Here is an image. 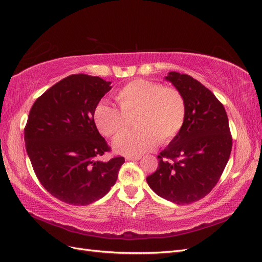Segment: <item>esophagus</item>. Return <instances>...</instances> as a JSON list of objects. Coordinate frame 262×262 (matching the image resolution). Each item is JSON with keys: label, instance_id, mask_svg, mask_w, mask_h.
I'll return each mask as SVG.
<instances>
[{"label": "esophagus", "instance_id": "esophagus-1", "mask_svg": "<svg viewBox=\"0 0 262 262\" xmlns=\"http://www.w3.org/2000/svg\"><path fill=\"white\" fill-rule=\"evenodd\" d=\"M140 158H141L140 155H137V156L129 155V156H125V161H139Z\"/></svg>", "mask_w": 262, "mask_h": 262}]
</instances>
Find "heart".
<instances>
[{"label":"heart","instance_id":"heart-1","mask_svg":"<svg viewBox=\"0 0 262 262\" xmlns=\"http://www.w3.org/2000/svg\"><path fill=\"white\" fill-rule=\"evenodd\" d=\"M119 110L106 101L94 108L93 121L106 138H115L133 116L136 129L120 134L114 143L117 152L140 155L153 149L158 142L166 145L175 139L185 124L187 105L184 95L175 87L137 78L115 94Z\"/></svg>","mask_w":262,"mask_h":262}]
</instances>
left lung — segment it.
I'll return each mask as SVG.
<instances>
[{
	"mask_svg": "<svg viewBox=\"0 0 262 262\" xmlns=\"http://www.w3.org/2000/svg\"><path fill=\"white\" fill-rule=\"evenodd\" d=\"M184 95L185 124L157 156L158 167L146 178L163 199L190 204L202 199L219 182L231 155L233 139L224 106L209 89L188 74L166 76Z\"/></svg>",
	"mask_w": 262,
	"mask_h": 262,
	"instance_id": "1",
	"label": "left lung"
}]
</instances>
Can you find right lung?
Wrapping results in <instances>:
<instances>
[{
  "mask_svg": "<svg viewBox=\"0 0 262 262\" xmlns=\"http://www.w3.org/2000/svg\"><path fill=\"white\" fill-rule=\"evenodd\" d=\"M99 76L72 74L38 97L24 129L27 154L38 180L60 201L87 205L106 195L124 163L96 158L110 152L93 121L94 108L110 91Z\"/></svg>",
  "mask_w": 262,
  "mask_h": 262,
  "instance_id": "1",
  "label": "right lung"
}]
</instances>
